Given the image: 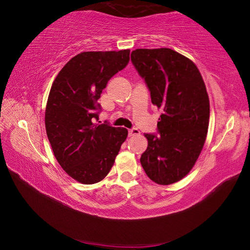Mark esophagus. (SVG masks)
I'll return each instance as SVG.
<instances>
[{
	"label": "esophagus",
	"instance_id": "esophagus-1",
	"mask_svg": "<svg viewBox=\"0 0 250 250\" xmlns=\"http://www.w3.org/2000/svg\"><path fill=\"white\" fill-rule=\"evenodd\" d=\"M139 134H141V132L136 127H133V129L129 130V136H137Z\"/></svg>",
	"mask_w": 250,
	"mask_h": 250
}]
</instances>
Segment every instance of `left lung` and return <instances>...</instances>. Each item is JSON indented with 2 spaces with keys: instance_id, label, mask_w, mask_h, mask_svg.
Instances as JSON below:
<instances>
[{
  "instance_id": "1",
  "label": "left lung",
  "mask_w": 250,
  "mask_h": 250,
  "mask_svg": "<svg viewBox=\"0 0 250 250\" xmlns=\"http://www.w3.org/2000/svg\"><path fill=\"white\" fill-rule=\"evenodd\" d=\"M131 62L161 109L158 134H145L141 164L153 182L168 185L190 171L206 142L210 102L195 63L171 49H137Z\"/></svg>"
}]
</instances>
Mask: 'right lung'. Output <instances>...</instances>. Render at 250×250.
Segmentation results:
<instances>
[{
	"mask_svg": "<svg viewBox=\"0 0 250 250\" xmlns=\"http://www.w3.org/2000/svg\"><path fill=\"white\" fill-rule=\"evenodd\" d=\"M129 61L130 50L83 52L63 66L52 84L44 116L46 135L62 169L83 184L106 177L127 136L125 127L96 121L102 90Z\"/></svg>",
	"mask_w": 250,
	"mask_h": 250,
	"instance_id": "right-lung-1",
	"label": "right lung"
}]
</instances>
